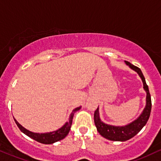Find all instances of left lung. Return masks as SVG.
<instances>
[{
    "label": "left lung",
    "instance_id": "obj_1",
    "mask_svg": "<svg viewBox=\"0 0 161 161\" xmlns=\"http://www.w3.org/2000/svg\"><path fill=\"white\" fill-rule=\"evenodd\" d=\"M125 64L127 66H129L130 68L138 73L139 77L142 79L143 88L146 92V104L140 115L132 122L127 124L125 126H114L103 122L100 118L99 107H97V109L94 112V124L96 125L97 130L102 136L112 141L125 142V141L128 140V139L136 136L137 133L142 129V127L146 125L149 119V116H150L151 110H152L151 95L150 93H149L148 87L147 86L146 79H145L142 71L139 67L131 64L128 61H125Z\"/></svg>",
    "mask_w": 161,
    "mask_h": 161
}]
</instances>
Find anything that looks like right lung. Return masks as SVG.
<instances>
[{"instance_id": "1", "label": "right lung", "mask_w": 161, "mask_h": 161, "mask_svg": "<svg viewBox=\"0 0 161 161\" xmlns=\"http://www.w3.org/2000/svg\"><path fill=\"white\" fill-rule=\"evenodd\" d=\"M82 106H79L74 109L71 112V114L69 115V121H67L64 125L61 128L58 129L57 130L52 131V132L49 133H34L31 131L28 130L26 128H25L24 127H22V125L19 124L16 120H15V124L19 127V128L20 129V130L22 133H24L25 135L30 137L34 140L37 141V142L42 143V144H52V143H55L58 141L61 140V139H64L66 136H67L69 132V130H70L71 125H72V121H73V118L74 115V113L75 112L79 111L81 109Z\"/></svg>"}]
</instances>
